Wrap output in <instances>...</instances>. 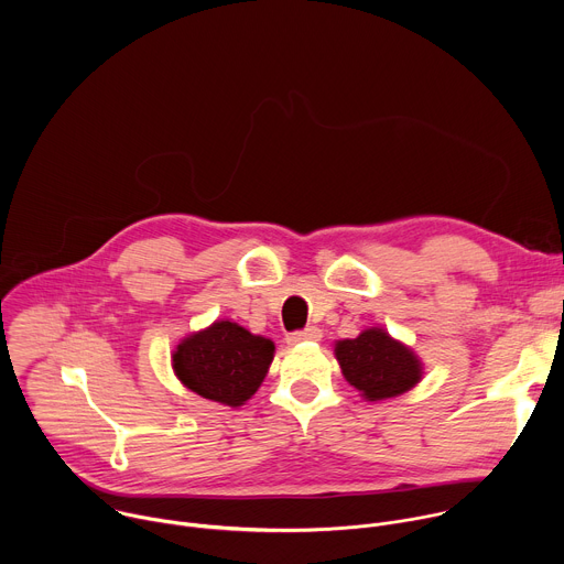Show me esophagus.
I'll list each match as a JSON object with an SVG mask.
<instances>
[{"label":"esophagus","mask_w":564,"mask_h":564,"mask_svg":"<svg viewBox=\"0 0 564 564\" xmlns=\"http://www.w3.org/2000/svg\"><path fill=\"white\" fill-rule=\"evenodd\" d=\"M321 337H324V335H321L318 328L307 326V328H303V330H296V333L288 335V344L294 346V344H301V341H321Z\"/></svg>","instance_id":"1"}]
</instances>
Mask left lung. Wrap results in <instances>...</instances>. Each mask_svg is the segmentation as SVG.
Masks as SVG:
<instances>
[{"instance_id": "obj_1", "label": "left lung", "mask_w": 564, "mask_h": 564, "mask_svg": "<svg viewBox=\"0 0 564 564\" xmlns=\"http://www.w3.org/2000/svg\"><path fill=\"white\" fill-rule=\"evenodd\" d=\"M335 355L344 377L368 401L406 392L422 379L420 359L379 328L364 330L357 339L339 341Z\"/></svg>"}]
</instances>
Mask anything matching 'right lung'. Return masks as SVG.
Returning a JSON list of instances; mask_svg holds the SVG:
<instances>
[{
  "mask_svg": "<svg viewBox=\"0 0 564 564\" xmlns=\"http://www.w3.org/2000/svg\"><path fill=\"white\" fill-rule=\"evenodd\" d=\"M272 357L274 344L270 339L257 337L231 321H216L176 348L174 370L200 397L240 406L259 390Z\"/></svg>",
  "mask_w": 564,
  "mask_h": 564,
  "instance_id": "1",
  "label": "right lung"
}]
</instances>
